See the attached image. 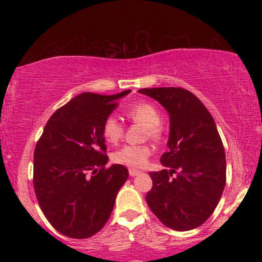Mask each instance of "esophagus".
<instances>
[{"instance_id":"esophagus-1","label":"esophagus","mask_w":262,"mask_h":262,"mask_svg":"<svg viewBox=\"0 0 262 262\" xmlns=\"http://www.w3.org/2000/svg\"><path fill=\"white\" fill-rule=\"evenodd\" d=\"M140 173L139 170H135V169H129V175H130L132 177L134 176H138Z\"/></svg>"}]
</instances>
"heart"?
I'll return each instance as SVG.
<instances>
[{
	"label": "heart",
	"mask_w": 262,
	"mask_h": 262,
	"mask_svg": "<svg viewBox=\"0 0 262 262\" xmlns=\"http://www.w3.org/2000/svg\"><path fill=\"white\" fill-rule=\"evenodd\" d=\"M128 118L135 123H139L146 127V135L152 140L161 138V116L152 104L141 102L134 104L127 111ZM124 128L121 122L113 116H108L102 124V137L108 144H117L122 139ZM151 155V148L149 145H124L116 150L112 155V160L116 164L124 165L128 167L139 169L143 167Z\"/></svg>",
	"instance_id": "obj_1"
}]
</instances>
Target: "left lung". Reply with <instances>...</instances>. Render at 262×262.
<instances>
[{"instance_id": "8db88e82", "label": "left lung", "mask_w": 262, "mask_h": 262, "mask_svg": "<svg viewBox=\"0 0 262 262\" xmlns=\"http://www.w3.org/2000/svg\"><path fill=\"white\" fill-rule=\"evenodd\" d=\"M170 114V135L160 161L149 175L146 203L162 224L186 231L202 225L223 194L227 161L215 122L204 104L181 87L141 89Z\"/></svg>"}]
</instances>
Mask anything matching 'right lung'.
Here are the masks:
<instances>
[{
    "label": "right lung",
    "instance_id": "obj_1",
    "mask_svg": "<svg viewBox=\"0 0 262 262\" xmlns=\"http://www.w3.org/2000/svg\"><path fill=\"white\" fill-rule=\"evenodd\" d=\"M83 92L53 113L34 150L33 185L41 212L62 235L86 239L111 217L118 191L128 180L123 165L106 167L104 119L117 100Z\"/></svg>",
    "mask_w": 262,
    "mask_h": 262
}]
</instances>
